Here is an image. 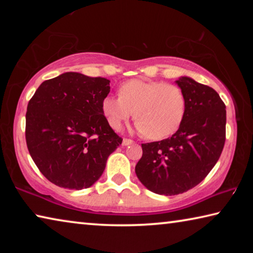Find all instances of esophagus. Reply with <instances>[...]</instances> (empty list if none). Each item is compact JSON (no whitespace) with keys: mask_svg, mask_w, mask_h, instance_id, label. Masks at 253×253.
Listing matches in <instances>:
<instances>
[{"mask_svg":"<svg viewBox=\"0 0 253 253\" xmlns=\"http://www.w3.org/2000/svg\"><path fill=\"white\" fill-rule=\"evenodd\" d=\"M132 143H134V142H132V140L129 139V138H124L123 139V145H124V146H127V145H130Z\"/></svg>","mask_w":253,"mask_h":253,"instance_id":"34e87169","label":"esophagus"}]
</instances>
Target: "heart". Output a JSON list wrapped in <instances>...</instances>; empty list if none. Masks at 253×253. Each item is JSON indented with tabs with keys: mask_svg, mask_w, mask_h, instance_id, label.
Instances as JSON below:
<instances>
[{
	"mask_svg": "<svg viewBox=\"0 0 253 253\" xmlns=\"http://www.w3.org/2000/svg\"><path fill=\"white\" fill-rule=\"evenodd\" d=\"M186 98L181 88L163 81L132 79L119 87V97L106 96L101 111L114 129L132 116L136 129L158 140L176 131L185 116Z\"/></svg>",
	"mask_w": 253,
	"mask_h": 253,
	"instance_id": "obj_1",
	"label": "heart"
}]
</instances>
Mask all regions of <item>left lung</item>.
Returning <instances> with one entry per match:
<instances>
[{
  "label": "left lung",
  "instance_id": "obj_1",
  "mask_svg": "<svg viewBox=\"0 0 253 253\" xmlns=\"http://www.w3.org/2000/svg\"><path fill=\"white\" fill-rule=\"evenodd\" d=\"M186 98L181 126L172 137L142 144L135 172L156 194L177 195L198 185L216 164L225 143L226 110L213 88L182 77L176 80Z\"/></svg>",
  "mask_w": 253,
  "mask_h": 253
}]
</instances>
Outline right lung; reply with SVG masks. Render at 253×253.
<instances>
[{
	"label": "right lung",
	"mask_w": 253,
	"mask_h": 253,
	"mask_svg": "<svg viewBox=\"0 0 253 253\" xmlns=\"http://www.w3.org/2000/svg\"><path fill=\"white\" fill-rule=\"evenodd\" d=\"M101 77L66 72L43 81L30 99L25 139L30 155L51 183L69 190L91 186L123 138L109 126L101 101L110 91Z\"/></svg>",
	"instance_id": "add662e5"
}]
</instances>
